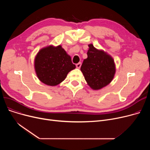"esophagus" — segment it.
Returning <instances> with one entry per match:
<instances>
[{"instance_id":"esophagus-1","label":"esophagus","mask_w":150,"mask_h":150,"mask_svg":"<svg viewBox=\"0 0 150 150\" xmlns=\"http://www.w3.org/2000/svg\"><path fill=\"white\" fill-rule=\"evenodd\" d=\"M76 68L78 69H80L81 66V62H78V64H76Z\"/></svg>"}]
</instances>
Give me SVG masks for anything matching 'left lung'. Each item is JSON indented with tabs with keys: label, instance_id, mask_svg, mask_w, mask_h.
<instances>
[{
	"label": "left lung",
	"instance_id": "1",
	"mask_svg": "<svg viewBox=\"0 0 150 150\" xmlns=\"http://www.w3.org/2000/svg\"><path fill=\"white\" fill-rule=\"evenodd\" d=\"M88 58L84 59L81 71L89 87L100 90L106 87L114 77L116 68L113 58L103 50L88 45Z\"/></svg>",
	"mask_w": 150,
	"mask_h": 150
}]
</instances>
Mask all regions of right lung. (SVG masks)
Returning a JSON list of instances; mask_svg holds the SVG:
<instances>
[{
	"instance_id": "obj_1",
	"label": "right lung",
	"mask_w": 150,
	"mask_h": 150,
	"mask_svg": "<svg viewBox=\"0 0 150 150\" xmlns=\"http://www.w3.org/2000/svg\"><path fill=\"white\" fill-rule=\"evenodd\" d=\"M34 67L38 79L50 86L60 84L76 67L61 45H50L42 48L35 58Z\"/></svg>"
}]
</instances>
